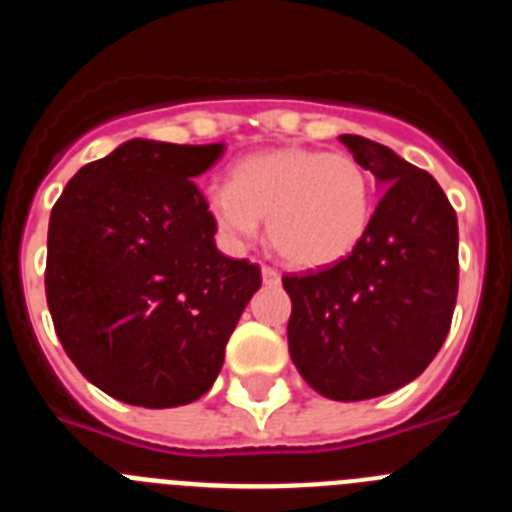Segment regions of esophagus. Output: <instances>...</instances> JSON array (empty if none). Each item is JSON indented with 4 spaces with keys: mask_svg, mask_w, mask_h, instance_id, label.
I'll list each match as a JSON object with an SVG mask.
<instances>
[{
    "mask_svg": "<svg viewBox=\"0 0 512 512\" xmlns=\"http://www.w3.org/2000/svg\"><path fill=\"white\" fill-rule=\"evenodd\" d=\"M261 277H264V284H279V271L274 266H261Z\"/></svg>",
    "mask_w": 512,
    "mask_h": 512,
    "instance_id": "1",
    "label": "esophagus"
}]
</instances>
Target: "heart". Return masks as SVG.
<instances>
[{
    "instance_id": "b5f03b06",
    "label": "heart",
    "mask_w": 512,
    "mask_h": 512,
    "mask_svg": "<svg viewBox=\"0 0 512 512\" xmlns=\"http://www.w3.org/2000/svg\"><path fill=\"white\" fill-rule=\"evenodd\" d=\"M207 210L235 246L251 243L266 220L287 264L323 269L351 256L372 228L374 176L348 153L274 148L238 161L228 187L210 189Z\"/></svg>"
}]
</instances>
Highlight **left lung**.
I'll list each match as a JSON object with an SVG mask.
<instances>
[{"mask_svg":"<svg viewBox=\"0 0 512 512\" xmlns=\"http://www.w3.org/2000/svg\"><path fill=\"white\" fill-rule=\"evenodd\" d=\"M338 140L387 192L351 256L284 274L282 284L297 372L323 397L354 402L413 382L446 341L459 292V225L428 171L361 135Z\"/></svg>","mask_w":512,"mask_h":512,"instance_id":"8db88e82","label":"left lung"}]
</instances>
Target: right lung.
Instances as JSON below:
<instances>
[{"mask_svg": "<svg viewBox=\"0 0 512 512\" xmlns=\"http://www.w3.org/2000/svg\"><path fill=\"white\" fill-rule=\"evenodd\" d=\"M223 146L128 140L81 166L51 210L45 300L94 387L138 408L200 400L261 287L259 264L215 248L194 176Z\"/></svg>", "mask_w": 512, "mask_h": 512, "instance_id": "add662e5", "label": "right lung"}]
</instances>
